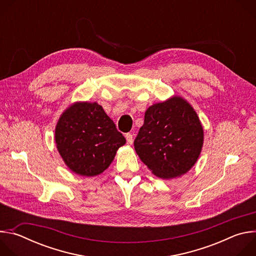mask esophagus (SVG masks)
Returning a JSON list of instances; mask_svg holds the SVG:
<instances>
[{
	"instance_id": "34e87169",
	"label": "esophagus",
	"mask_w": 256,
	"mask_h": 256,
	"mask_svg": "<svg viewBox=\"0 0 256 256\" xmlns=\"http://www.w3.org/2000/svg\"><path fill=\"white\" fill-rule=\"evenodd\" d=\"M126 142H128V144H132L134 136H132V134H130V132L126 134Z\"/></svg>"
}]
</instances>
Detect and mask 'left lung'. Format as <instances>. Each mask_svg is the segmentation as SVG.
Wrapping results in <instances>:
<instances>
[{
    "mask_svg": "<svg viewBox=\"0 0 256 256\" xmlns=\"http://www.w3.org/2000/svg\"><path fill=\"white\" fill-rule=\"evenodd\" d=\"M204 130L194 108L181 97L150 106L134 142L144 164L158 177L186 173L202 147Z\"/></svg>",
    "mask_w": 256,
    "mask_h": 256,
    "instance_id": "left-lung-1",
    "label": "left lung"
}]
</instances>
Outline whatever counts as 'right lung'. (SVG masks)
<instances>
[{"instance_id": "add662e5", "label": "right lung", "mask_w": 256, "mask_h": 256, "mask_svg": "<svg viewBox=\"0 0 256 256\" xmlns=\"http://www.w3.org/2000/svg\"><path fill=\"white\" fill-rule=\"evenodd\" d=\"M58 151L66 166L82 176L102 173L126 138L96 102L75 103L56 128Z\"/></svg>"}]
</instances>
